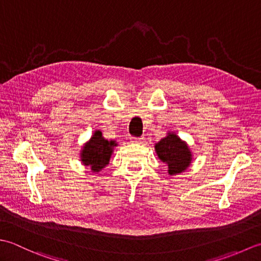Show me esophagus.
Segmentation results:
<instances>
[{"label":"esophagus","mask_w":261,"mask_h":261,"mask_svg":"<svg viewBox=\"0 0 261 261\" xmlns=\"http://www.w3.org/2000/svg\"><path fill=\"white\" fill-rule=\"evenodd\" d=\"M145 138L144 137H132L130 138V143L133 144H142V143H144Z\"/></svg>","instance_id":"obj_1"}]
</instances>
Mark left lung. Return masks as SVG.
Instances as JSON below:
<instances>
[{
    "label": "left lung",
    "mask_w": 261,
    "mask_h": 261,
    "mask_svg": "<svg viewBox=\"0 0 261 261\" xmlns=\"http://www.w3.org/2000/svg\"><path fill=\"white\" fill-rule=\"evenodd\" d=\"M155 151L160 160L168 164L169 174L185 171L191 163V152L187 144L173 133L155 144Z\"/></svg>",
    "instance_id": "8db88e82"
}]
</instances>
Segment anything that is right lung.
I'll return each instance as SVG.
<instances>
[{
    "label": "right lung",
    "instance_id": "add662e5",
    "mask_svg": "<svg viewBox=\"0 0 261 261\" xmlns=\"http://www.w3.org/2000/svg\"><path fill=\"white\" fill-rule=\"evenodd\" d=\"M115 141L105 140L102 133L95 130L90 141L81 151V161L86 167H90L93 172H99L109 163L111 153L116 146Z\"/></svg>",
    "mask_w": 261,
    "mask_h": 261
}]
</instances>
